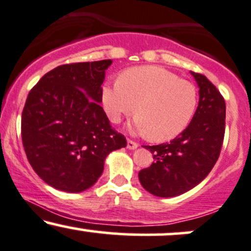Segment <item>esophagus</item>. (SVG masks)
I'll list each match as a JSON object with an SVG mask.
<instances>
[{
    "instance_id": "obj_1",
    "label": "esophagus",
    "mask_w": 251,
    "mask_h": 251,
    "mask_svg": "<svg viewBox=\"0 0 251 251\" xmlns=\"http://www.w3.org/2000/svg\"><path fill=\"white\" fill-rule=\"evenodd\" d=\"M126 148H128L129 150H135L138 148V144L136 142H134V141L128 140L126 141Z\"/></svg>"
}]
</instances>
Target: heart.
I'll use <instances>...</instances> for the list:
<instances>
[{
	"instance_id": "heart-1",
	"label": "heart",
	"mask_w": 251,
	"mask_h": 251,
	"mask_svg": "<svg viewBox=\"0 0 251 251\" xmlns=\"http://www.w3.org/2000/svg\"><path fill=\"white\" fill-rule=\"evenodd\" d=\"M101 100L113 123H119L136 107L137 115L129 129L157 142L182 134L194 119L199 103L195 85L156 66L123 72L119 82L103 85Z\"/></svg>"
}]
</instances>
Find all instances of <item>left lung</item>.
<instances>
[{
    "label": "left lung",
    "instance_id": "8db88e82",
    "mask_svg": "<svg viewBox=\"0 0 251 251\" xmlns=\"http://www.w3.org/2000/svg\"><path fill=\"white\" fill-rule=\"evenodd\" d=\"M199 85V105L187 129L169 143L144 146L154 162L138 173L142 187L158 197L187 193L208 176L222 148L226 102L204 75L190 72Z\"/></svg>",
    "mask_w": 251,
    "mask_h": 251
}]
</instances>
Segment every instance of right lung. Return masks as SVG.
I'll list each match as a JSON object with an SVG mask.
<instances>
[{
	"label": "right lung",
	"instance_id": "add662e5",
	"mask_svg": "<svg viewBox=\"0 0 251 251\" xmlns=\"http://www.w3.org/2000/svg\"><path fill=\"white\" fill-rule=\"evenodd\" d=\"M111 63L103 60L58 66L26 97L21 122L26 158L55 189H89L102 175L105 157L126 146L100 105L105 70Z\"/></svg>",
	"mask_w": 251,
	"mask_h": 251
}]
</instances>
